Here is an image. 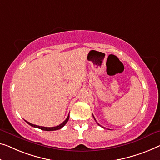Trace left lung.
Listing matches in <instances>:
<instances>
[{
	"label": "left lung",
	"instance_id": "left-lung-1",
	"mask_svg": "<svg viewBox=\"0 0 160 160\" xmlns=\"http://www.w3.org/2000/svg\"><path fill=\"white\" fill-rule=\"evenodd\" d=\"M92 116H93V118H94V119H95V117H94V116H93V115H92ZM95 121H96V120H95ZM96 123H97V124H98V125L101 126V125H100V124H99V123H98V122H97V121H96ZM103 128H104V127H103Z\"/></svg>",
	"mask_w": 160,
	"mask_h": 160
}]
</instances>
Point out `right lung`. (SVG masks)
<instances>
[{
	"label": "right lung",
	"mask_w": 160,
	"mask_h": 160,
	"mask_svg": "<svg viewBox=\"0 0 160 160\" xmlns=\"http://www.w3.org/2000/svg\"><path fill=\"white\" fill-rule=\"evenodd\" d=\"M69 118H70V116L68 115V117H67V118L65 120V121H63V122L61 124H59V126H54V127H44V126H40L34 125V124H33V123H29V122H28V121H27V123H28V124H29L30 126H33V127L40 128V129H42V130H44V131H55V130L60 129V128H62L63 126L66 124L67 122H68V121Z\"/></svg>",
	"instance_id": "obj_1"
}]
</instances>
